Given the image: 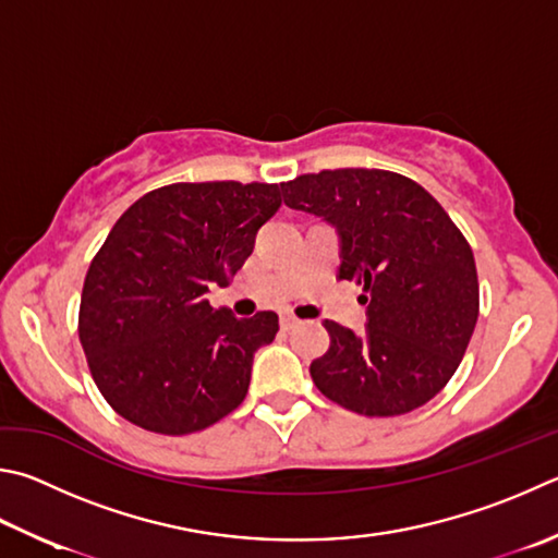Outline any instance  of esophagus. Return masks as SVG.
Instances as JSON below:
<instances>
[{
	"label": "esophagus",
	"instance_id": "esophagus-1",
	"mask_svg": "<svg viewBox=\"0 0 558 558\" xmlns=\"http://www.w3.org/2000/svg\"><path fill=\"white\" fill-rule=\"evenodd\" d=\"M298 324H300V319L295 317V314H282V317H280V327H282V329H286V331H290V329H295V327H298Z\"/></svg>",
	"mask_w": 558,
	"mask_h": 558
}]
</instances>
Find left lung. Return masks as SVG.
<instances>
[{"label": "left lung", "instance_id": "1", "mask_svg": "<svg viewBox=\"0 0 558 558\" xmlns=\"http://www.w3.org/2000/svg\"><path fill=\"white\" fill-rule=\"evenodd\" d=\"M280 190L288 207L337 229L339 280L366 292V331L324 322L329 351L312 361L314 385L366 417L422 408L451 380L478 319L469 241L427 190L390 170H322Z\"/></svg>", "mask_w": 558, "mask_h": 558}]
</instances>
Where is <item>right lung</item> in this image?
I'll use <instances>...</instances> for the list:
<instances>
[{
  "label": "right lung",
  "instance_id": "1",
  "mask_svg": "<svg viewBox=\"0 0 558 558\" xmlns=\"http://www.w3.org/2000/svg\"><path fill=\"white\" fill-rule=\"evenodd\" d=\"M280 202L268 182H175L117 219L89 263L77 331L121 417L182 437L244 402L253 353L276 339L278 314L239 319L205 295L211 282L229 286Z\"/></svg>",
  "mask_w": 558,
  "mask_h": 558
}]
</instances>
